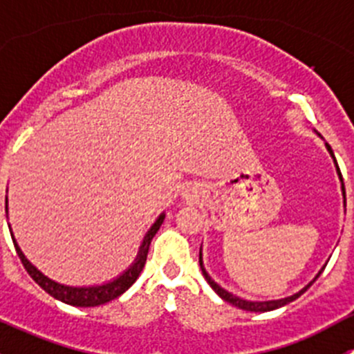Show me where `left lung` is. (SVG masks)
<instances>
[{
  "instance_id": "obj_1",
  "label": "left lung",
  "mask_w": 354,
  "mask_h": 354,
  "mask_svg": "<svg viewBox=\"0 0 354 354\" xmlns=\"http://www.w3.org/2000/svg\"><path fill=\"white\" fill-rule=\"evenodd\" d=\"M313 131H315V130H313ZM315 133H317V131H315ZM317 135H319V137H320V133H317ZM320 138H322V137H320ZM326 149H327V152H329V154H330L332 160H334L335 171H337L339 181H341L342 198H344V200H342V202H344V207H346V192H344V183H342V174H341V169H339V166H337V160H335V156H334V152H332L330 145L327 144V142H326ZM198 262H200V269H202V274H203V277H205V281H207V283L210 284V288H212L214 291H216L217 295H219L221 298L224 299V301L231 303V305L238 306V308H241V310H246V312H270V310H277V308H281V306L288 305V303L295 301L296 298H299V296H301L303 292L306 291V289H308L310 286H312L313 283H315V281H317V277H319L320 274H322V270L326 269V266H324L322 269H320L319 272H317V276L313 277V281H310V283L306 284L305 288H301V289H299L298 292H295V295H291V296H286V298H279V299H267V301H252V299H243V298H240V296L233 295V292H230V291H227V289H224L223 286H221V284H217L216 281H214L212 277H210V274L207 272V270H205V266H203L202 246H200V255H198Z\"/></svg>"
}]
</instances>
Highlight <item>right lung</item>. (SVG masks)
Masks as SVG:
<instances>
[{
	"instance_id": "1",
	"label": "right lung",
	"mask_w": 354,
	"mask_h": 354,
	"mask_svg": "<svg viewBox=\"0 0 354 354\" xmlns=\"http://www.w3.org/2000/svg\"><path fill=\"white\" fill-rule=\"evenodd\" d=\"M6 214H8V197H6ZM164 217H166V212H160L159 217L154 221L149 231L145 233L144 240H142L140 248H138L137 257L135 260L131 262V266L128 267L127 270L120 274L118 277L114 279L108 281V283H102V284H94V286H68V284H62L58 281H53L51 277H48L46 274H42L27 257L24 255L22 248H20L19 243H17L15 236H13V231L12 226L8 224L10 227V233H12V240L13 245H15L17 253H19L20 260H22L25 270L28 272V276L35 281L42 289H44L48 295H51L53 298L59 299V301L66 303V305L71 306H99V305H104V303L111 301V299L118 298V296L123 295L135 281L138 279L140 276L142 269L145 266V260H147V253H149V246H151L152 238L156 236V233L159 231L160 224L164 223Z\"/></svg>"
}]
</instances>
